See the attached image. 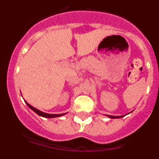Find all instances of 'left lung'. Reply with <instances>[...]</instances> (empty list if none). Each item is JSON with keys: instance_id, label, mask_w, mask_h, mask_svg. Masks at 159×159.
Returning <instances> with one entry per match:
<instances>
[{"instance_id": "1", "label": "left lung", "mask_w": 159, "mask_h": 159, "mask_svg": "<svg viewBox=\"0 0 159 159\" xmlns=\"http://www.w3.org/2000/svg\"><path fill=\"white\" fill-rule=\"evenodd\" d=\"M109 118H111V119H119V118H122V117H123V116H107Z\"/></svg>"}]
</instances>
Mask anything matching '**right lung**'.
Returning a JSON list of instances; mask_svg holds the SVG:
<instances>
[{"instance_id":"right-lung-1","label":"right lung","mask_w":159,"mask_h":159,"mask_svg":"<svg viewBox=\"0 0 159 159\" xmlns=\"http://www.w3.org/2000/svg\"><path fill=\"white\" fill-rule=\"evenodd\" d=\"M26 103H27L28 106L29 107L32 109L33 111L36 112L37 115H39L40 116H42V117H44V118H56V117H60V116H63L64 114H58V115H56V114H48V113H44V112H42L40 111V110H38V109H36V108L33 107L32 106H31L30 104H29L27 102H25Z\"/></svg>"}]
</instances>
